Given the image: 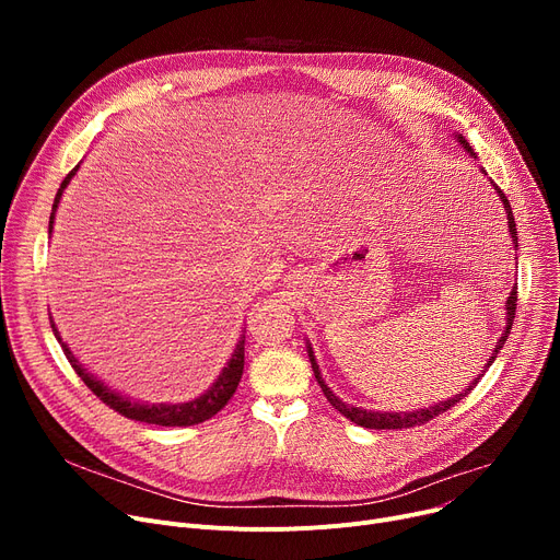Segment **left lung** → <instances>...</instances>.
Wrapping results in <instances>:
<instances>
[{"label":"left lung","mask_w":560,"mask_h":560,"mask_svg":"<svg viewBox=\"0 0 560 560\" xmlns=\"http://www.w3.org/2000/svg\"><path fill=\"white\" fill-rule=\"evenodd\" d=\"M456 140L463 144V150H465L469 156H475V150H472V147H469V142H467L460 133H456ZM475 159H477V156H475ZM494 190H497L499 199H502V203H504L506 218H509L511 238H513V243H515V247H517V229H515V218H513V211H511V203H509L506 195H504L502 190H499L497 186H494ZM515 308H517V283L513 285L511 298L506 300V329H504L502 338L497 340V345H494V349H492V357H490L488 363H486V370L494 363V359H497V354H499V349L504 347V342H506V338H509V334H511ZM308 359H311V368H313V372H315L317 384H319L322 393H325L327 401H329L336 410H340V413H342L347 420H351V422L359 424V427H365V429H410V427L427 424L429 420H433V418H438V416H443L445 410H450L454 404H458L463 397H467L469 393H472V388L479 384V378L483 376V374H479V376L472 381V384L465 386V390H460L458 395H454V397H450V399H445V401H438V404H433V406H429V408L408 410V413H401V410H399V413H386V410H368V408H359V406L345 404V401H342L340 397H336L334 390L325 384V378H322L319 365H317V361H315V357H313V347H311V345H308ZM486 370H483V372H486Z\"/></svg>","instance_id":"8db88e82"}]
</instances>
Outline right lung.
<instances>
[{
    "label": "right lung",
    "mask_w": 560,
    "mask_h": 560,
    "mask_svg": "<svg viewBox=\"0 0 560 560\" xmlns=\"http://www.w3.org/2000/svg\"><path fill=\"white\" fill-rule=\"evenodd\" d=\"M77 170H79V165L66 176L61 188H58V192H56V199H54V206H51V215H49V233H51V224H54L58 201H61V195L68 188L72 176L77 174ZM49 322H51V331H54L56 340L61 342V347H63V354L68 357L70 365L81 376L83 384L91 388L106 406H110L120 416H125L129 420H136V422L159 424V427H192V424L206 422V420H211L215 413H220V410L226 406V401L233 397L235 388H238V384H241L243 368H245V334L241 336L238 345H235L233 354H231L226 368L215 378V384L209 390H206L203 395H199L197 399L186 401V404H142V401H133V399H129V397H125L120 393L110 390L108 386H104L102 381L97 376H93L91 372H85L81 368V363L77 361V357L70 351V347L63 342V338L58 336V329H56L51 317H49Z\"/></svg>",
    "instance_id": "right-lung-1"
}]
</instances>
